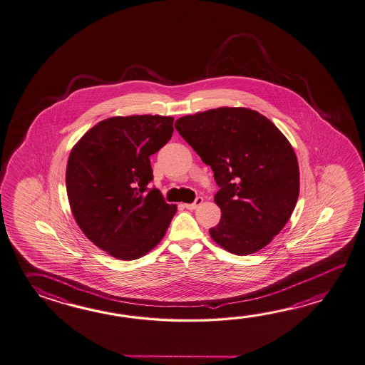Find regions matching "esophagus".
I'll use <instances>...</instances> for the list:
<instances>
[{"label":"esophagus","instance_id":"obj_1","mask_svg":"<svg viewBox=\"0 0 365 365\" xmlns=\"http://www.w3.org/2000/svg\"><path fill=\"white\" fill-rule=\"evenodd\" d=\"M202 201H204V199H202L201 196H199V197H196V200H195L192 204H185V207H186L187 209H190V210H194V209L197 208L199 205L202 204Z\"/></svg>","mask_w":365,"mask_h":365}]
</instances>
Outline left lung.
Wrapping results in <instances>:
<instances>
[{
  "label": "left lung",
  "instance_id": "8db88e82",
  "mask_svg": "<svg viewBox=\"0 0 365 365\" xmlns=\"http://www.w3.org/2000/svg\"><path fill=\"white\" fill-rule=\"evenodd\" d=\"M175 128L215 173L218 246L251 255L290 220L299 196L298 158L286 136L256 110L218 108L175 120Z\"/></svg>",
  "mask_w": 365,
  "mask_h": 365
}]
</instances>
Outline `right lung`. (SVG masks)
I'll return each mask as SVG.
<instances>
[{
	"label": "right lung",
	"instance_id": "obj_1",
	"mask_svg": "<svg viewBox=\"0 0 365 365\" xmlns=\"http://www.w3.org/2000/svg\"><path fill=\"white\" fill-rule=\"evenodd\" d=\"M173 117L130 115L98 122L76 143L66 168L75 221L95 246L135 260L161 242L177 212L157 188L149 157L173 135Z\"/></svg>",
	"mask_w": 365,
	"mask_h": 365
}]
</instances>
